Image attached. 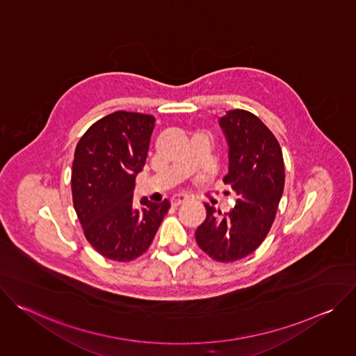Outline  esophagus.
<instances>
[{"mask_svg": "<svg viewBox=\"0 0 356 356\" xmlns=\"http://www.w3.org/2000/svg\"><path fill=\"white\" fill-rule=\"evenodd\" d=\"M188 200H190L188 195H186V194H179V195H176V197L172 198V206H173V207H179V206L184 204V202H187Z\"/></svg>", "mask_w": 356, "mask_h": 356, "instance_id": "obj_1", "label": "esophagus"}]
</instances>
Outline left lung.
Segmentation results:
<instances>
[{
  "label": "left lung",
  "instance_id": "obj_1",
  "mask_svg": "<svg viewBox=\"0 0 356 356\" xmlns=\"http://www.w3.org/2000/svg\"><path fill=\"white\" fill-rule=\"evenodd\" d=\"M220 125L229 146L222 181L236 195L235 207L222 214L206 204L195 241L210 258L228 264L248 257L270 231L284 188V162L276 136L255 114L231 110Z\"/></svg>",
  "mask_w": 356,
  "mask_h": 356
}]
</instances>
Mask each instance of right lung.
I'll list each match as a JSON object with an SVG mask.
<instances>
[{"instance_id":"1","label":"right lung","mask_w":356,"mask_h":356,"mask_svg":"<svg viewBox=\"0 0 356 356\" xmlns=\"http://www.w3.org/2000/svg\"><path fill=\"white\" fill-rule=\"evenodd\" d=\"M154 128L155 117L115 111L94 122L74 150L73 206L87 241L111 261L129 262L146 252L170 209L168 198L132 204Z\"/></svg>"}]
</instances>
